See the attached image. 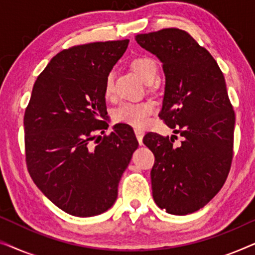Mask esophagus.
<instances>
[{
    "label": "esophagus",
    "instance_id": "esophagus-1",
    "mask_svg": "<svg viewBox=\"0 0 255 255\" xmlns=\"http://www.w3.org/2000/svg\"><path fill=\"white\" fill-rule=\"evenodd\" d=\"M135 137H137V140L140 145H142V138H144V131L141 130H134Z\"/></svg>",
    "mask_w": 255,
    "mask_h": 255
}]
</instances>
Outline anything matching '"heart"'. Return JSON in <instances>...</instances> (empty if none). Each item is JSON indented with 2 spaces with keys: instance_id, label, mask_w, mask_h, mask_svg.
<instances>
[{
  "instance_id": "heart-1",
  "label": "heart",
  "mask_w": 255,
  "mask_h": 255,
  "mask_svg": "<svg viewBox=\"0 0 255 255\" xmlns=\"http://www.w3.org/2000/svg\"><path fill=\"white\" fill-rule=\"evenodd\" d=\"M131 68L142 81L148 83L153 81L156 74V65L152 59L140 57L131 62ZM114 92V75L109 73L104 80V94L110 96ZM154 104L151 102L124 103L115 111V120L121 123L131 125L133 128H145L149 121V116L154 113Z\"/></svg>"
}]
</instances>
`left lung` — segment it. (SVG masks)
<instances>
[{
    "label": "left lung",
    "mask_w": 255,
    "mask_h": 255,
    "mask_svg": "<svg viewBox=\"0 0 255 255\" xmlns=\"http://www.w3.org/2000/svg\"><path fill=\"white\" fill-rule=\"evenodd\" d=\"M135 41L161 61L166 81L159 117L183 138L175 146L174 134L144 137L155 156L153 200L168 214H191L222 189L231 167L236 117L224 75L183 30L137 34Z\"/></svg>",
    "instance_id": "left-lung-1"
}]
</instances>
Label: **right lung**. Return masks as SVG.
<instances>
[{
  "instance_id": "right-lung-1",
  "label": "right lung",
  "mask_w": 255,
  "mask_h": 255,
  "mask_svg": "<svg viewBox=\"0 0 255 255\" xmlns=\"http://www.w3.org/2000/svg\"><path fill=\"white\" fill-rule=\"evenodd\" d=\"M128 45V39L100 41L61 51L37 78L24 115L30 176L52 203L76 217L113 207L138 148L132 128L120 124L90 142L109 127L104 80Z\"/></svg>"
}]
</instances>
